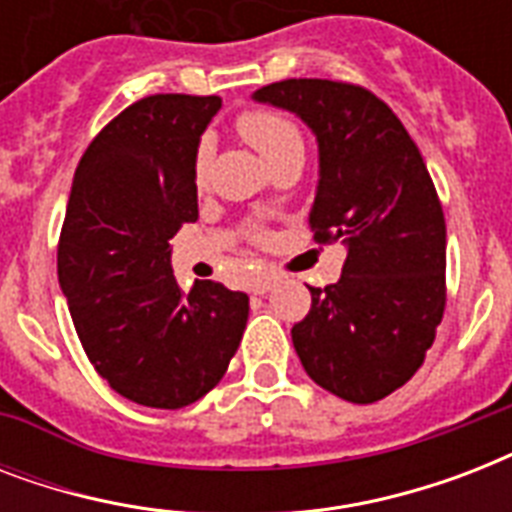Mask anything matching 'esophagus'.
<instances>
[{"label": "esophagus", "instance_id": "obj_1", "mask_svg": "<svg viewBox=\"0 0 512 512\" xmlns=\"http://www.w3.org/2000/svg\"><path fill=\"white\" fill-rule=\"evenodd\" d=\"M276 281H279L276 273H265V276H260V279L252 284V292H255V295H265V292H271V289L276 287Z\"/></svg>", "mask_w": 512, "mask_h": 512}]
</instances>
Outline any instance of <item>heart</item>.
<instances>
[{"instance_id":"b5f03b06","label":"heart","mask_w":512,"mask_h":512,"mask_svg":"<svg viewBox=\"0 0 512 512\" xmlns=\"http://www.w3.org/2000/svg\"><path fill=\"white\" fill-rule=\"evenodd\" d=\"M236 130L249 146L255 148L257 154L263 156L265 162H271L273 156H279L281 151H287L292 146H303V135L297 130V124L287 119L279 111L271 108H252L244 111L236 122ZM209 170V148L201 146L193 162V180L196 185H204Z\"/></svg>"}]
</instances>
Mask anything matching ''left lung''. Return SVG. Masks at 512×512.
<instances>
[{
    "mask_svg": "<svg viewBox=\"0 0 512 512\" xmlns=\"http://www.w3.org/2000/svg\"><path fill=\"white\" fill-rule=\"evenodd\" d=\"M300 116L319 143L311 231L348 249L337 284L311 289L292 342L316 385L374 404L412 380L446 305L444 209L398 116L364 87L284 79L252 95Z\"/></svg>",
    "mask_w": 512,
    "mask_h": 512,
    "instance_id": "left-lung-1",
    "label": "left lung"
}]
</instances>
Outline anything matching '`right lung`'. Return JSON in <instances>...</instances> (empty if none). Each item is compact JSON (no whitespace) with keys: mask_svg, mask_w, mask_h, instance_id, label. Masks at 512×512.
<instances>
[{"mask_svg":"<svg viewBox=\"0 0 512 512\" xmlns=\"http://www.w3.org/2000/svg\"><path fill=\"white\" fill-rule=\"evenodd\" d=\"M217 95H151L98 132L76 167L58 281L98 374L135 404L180 409L223 380L249 297L217 281L185 295L170 239L196 223L193 162Z\"/></svg>","mask_w":512,"mask_h":512,"instance_id":"right-lung-1","label":"right lung"}]
</instances>
